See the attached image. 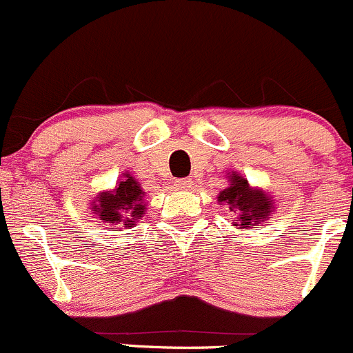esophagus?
<instances>
[{"mask_svg": "<svg viewBox=\"0 0 353 353\" xmlns=\"http://www.w3.org/2000/svg\"><path fill=\"white\" fill-rule=\"evenodd\" d=\"M176 188L177 190H183V191H191L194 188V181L193 179H177Z\"/></svg>", "mask_w": 353, "mask_h": 353, "instance_id": "1", "label": "esophagus"}]
</instances>
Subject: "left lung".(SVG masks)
Returning a JSON list of instances; mask_svg holds the SVG:
<instances>
[{"instance_id": "left-lung-1", "label": "left lung", "mask_w": 353, "mask_h": 353, "mask_svg": "<svg viewBox=\"0 0 353 353\" xmlns=\"http://www.w3.org/2000/svg\"><path fill=\"white\" fill-rule=\"evenodd\" d=\"M229 188L219 193V201L229 205L230 212L237 213V220H234V225L239 229H249L263 223L270 219L272 212L275 210L273 199L265 191L258 188L249 186L248 179H244L241 174H229Z\"/></svg>"}]
</instances>
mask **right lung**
<instances>
[{"label": "right lung", "instance_id": "1", "mask_svg": "<svg viewBox=\"0 0 353 353\" xmlns=\"http://www.w3.org/2000/svg\"><path fill=\"white\" fill-rule=\"evenodd\" d=\"M143 196L145 191L140 184L130 172H126L112 191L99 193L90 203V208L102 223H123L124 229H133L147 210Z\"/></svg>", "mask_w": 353, "mask_h": 353}]
</instances>
